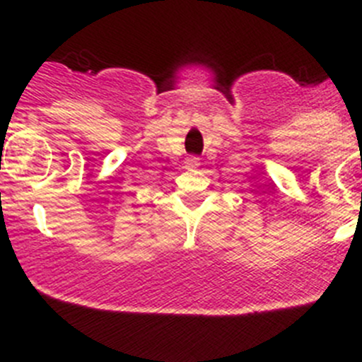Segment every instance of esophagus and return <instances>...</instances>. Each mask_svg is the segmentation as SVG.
Masks as SVG:
<instances>
[{"instance_id":"34e87169","label":"esophagus","mask_w":362,"mask_h":362,"mask_svg":"<svg viewBox=\"0 0 362 362\" xmlns=\"http://www.w3.org/2000/svg\"><path fill=\"white\" fill-rule=\"evenodd\" d=\"M198 166H199V158L191 156V158L185 159V168H198Z\"/></svg>"}]
</instances>
